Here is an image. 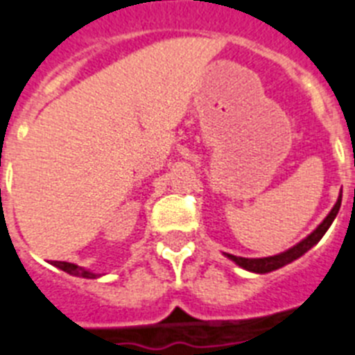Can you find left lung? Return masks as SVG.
I'll list each match as a JSON object with an SVG mask.
<instances>
[{"label":"left lung","instance_id":"obj_1","mask_svg":"<svg viewBox=\"0 0 355 355\" xmlns=\"http://www.w3.org/2000/svg\"><path fill=\"white\" fill-rule=\"evenodd\" d=\"M341 198H343V193H339L338 201H336V205L332 207V210L329 211V215H327L322 223L318 224L316 230L309 233L304 241H300L298 244H295V246L289 248V250L282 251V253H278V255L262 257V259H244V257L232 255V253H224V257H228V259L232 260V262H235L239 268L246 269V271H250V272H257V275H264V272L277 271V269L284 268V266L291 264V262H295L296 259H300L302 255H305V253H307L311 248H314L318 242L322 241V237L327 233V230L330 228V224L334 223L339 208H341Z\"/></svg>","mask_w":355,"mask_h":355}]
</instances>
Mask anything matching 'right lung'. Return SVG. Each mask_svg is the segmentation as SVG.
Masks as SVG:
<instances>
[{
  "instance_id": "right-lung-1",
  "label": "right lung",
  "mask_w": 355,
  "mask_h": 355,
  "mask_svg": "<svg viewBox=\"0 0 355 355\" xmlns=\"http://www.w3.org/2000/svg\"><path fill=\"white\" fill-rule=\"evenodd\" d=\"M50 264L55 266V268H59L60 271L68 272V275H71V277L89 278V280H93V278H100V277H102L100 272H93V271H89V269L83 268V266L71 264V262H60V260H51Z\"/></svg>"
}]
</instances>
